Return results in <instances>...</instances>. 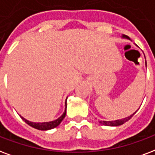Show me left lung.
I'll return each mask as SVG.
<instances>
[{
	"mask_svg": "<svg viewBox=\"0 0 155 155\" xmlns=\"http://www.w3.org/2000/svg\"><path fill=\"white\" fill-rule=\"evenodd\" d=\"M124 37H127V38H128V37H127V36H126V35H124ZM135 113H134V114H135ZM134 114H133L132 115H130V116L127 117V118H125V119H123V120H115V121H101V120H100V121H99V123H100L101 124L106 125V126H119V125L123 124H124L125 122L128 121V120H129L130 119H131V118H132V117L134 115Z\"/></svg>",
	"mask_w": 155,
	"mask_h": 155,
	"instance_id": "1",
	"label": "left lung"
}]
</instances>
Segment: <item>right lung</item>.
<instances>
[{"label": "right lung", "instance_id": "obj_1", "mask_svg": "<svg viewBox=\"0 0 155 155\" xmlns=\"http://www.w3.org/2000/svg\"><path fill=\"white\" fill-rule=\"evenodd\" d=\"M66 103H67V101H66ZM66 109H67V104H66ZM66 112H67V110H65L64 113H63V114H62V116L59 117L58 120H54V121H52V122L33 123L25 120L23 117H21V118H22V120H23V121H25V123H27L28 125H30L31 127H34V128H36V129L39 130H49L52 129V128H54V127H56L57 126H58V125L61 124L62 120H63L65 118V116H66Z\"/></svg>", "mask_w": 155, "mask_h": 155}]
</instances>
